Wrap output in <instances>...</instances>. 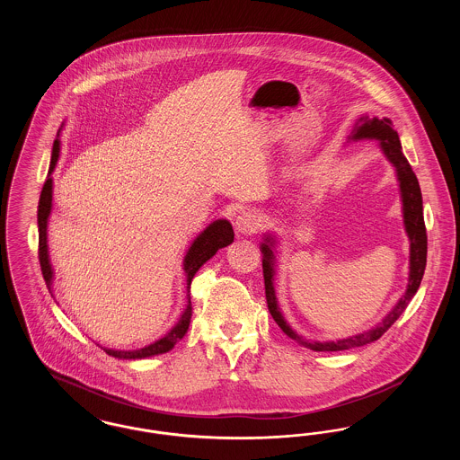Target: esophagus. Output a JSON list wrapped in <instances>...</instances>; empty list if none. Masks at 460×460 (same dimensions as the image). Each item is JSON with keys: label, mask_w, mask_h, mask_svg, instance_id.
<instances>
[{"label": "esophagus", "mask_w": 460, "mask_h": 460, "mask_svg": "<svg viewBox=\"0 0 460 460\" xmlns=\"http://www.w3.org/2000/svg\"><path fill=\"white\" fill-rule=\"evenodd\" d=\"M234 227L240 234L250 236V234H255L262 229V219H261V216H257L253 212H241L240 216L234 220Z\"/></svg>", "instance_id": "obj_1"}]
</instances>
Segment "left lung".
<instances>
[{"instance_id": "obj_1", "label": "left lung", "mask_w": 460, "mask_h": 460, "mask_svg": "<svg viewBox=\"0 0 460 460\" xmlns=\"http://www.w3.org/2000/svg\"><path fill=\"white\" fill-rule=\"evenodd\" d=\"M351 141L358 139H377L379 146L383 150L385 156L394 164L396 177L400 181V195H402V205H403V224L407 236L411 240V270H409V286L405 295L398 300V304L394 306V310L379 323L376 328L369 329L366 332L355 334L345 340L338 341H308L302 336H298L293 329L288 326V323L278 306L276 300V291H274V244L276 240L269 234L265 236V243H262V269L263 283H265V298H267V306L272 315V319L278 323V326L285 331L291 340H296L302 347L310 349L314 351H340L355 349L367 345L371 341L379 340L388 329L394 326V321L403 314V310L416 295L419 285L424 276L426 269V255H428V236H426V226H424V216H422V195L419 188V181L416 174L407 162L405 155L402 152L400 137L398 132L394 131V124L390 119L383 117H360V120L355 124V129L351 132Z\"/></svg>"}]
</instances>
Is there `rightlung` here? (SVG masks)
<instances>
[{
  "instance_id": "1",
  "label": "right lung",
  "mask_w": 460,
  "mask_h": 460,
  "mask_svg": "<svg viewBox=\"0 0 460 460\" xmlns=\"http://www.w3.org/2000/svg\"><path fill=\"white\" fill-rule=\"evenodd\" d=\"M60 156V141L55 139L53 143V152H51V162H49V171H48V179L44 182L43 191L40 197V205H38V227H40V263H41V272H43L44 281L51 293V283H53V269L49 263V255H48V236H46V229H48V217L51 212V195H53V179L49 177L51 172L55 171V165L58 162ZM234 240V231L233 226L229 224V220L219 219L212 222L197 240L191 243L190 250L186 252L182 269L186 272V285H188V293H190V286L198 272V269L210 261L217 250L231 244ZM191 314H193V306H191V298L188 295V305L184 308L179 323L174 328L171 329L164 338L156 340L152 345L139 349V350H111V349H103L111 357L115 358H126V360H136V358H146V357H154L160 353H167L174 349L175 343L186 334V331L190 328V321H191Z\"/></svg>"
}]
</instances>
